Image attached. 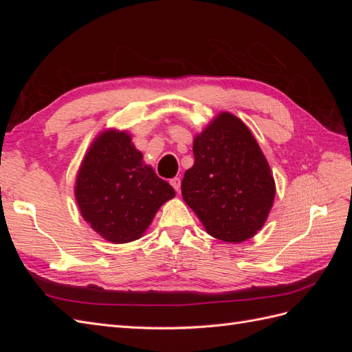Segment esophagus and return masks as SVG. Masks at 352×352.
Listing matches in <instances>:
<instances>
[{
    "label": "esophagus",
    "mask_w": 352,
    "mask_h": 352,
    "mask_svg": "<svg viewBox=\"0 0 352 352\" xmlns=\"http://www.w3.org/2000/svg\"><path fill=\"white\" fill-rule=\"evenodd\" d=\"M170 184H172V186L175 188L176 192H179V190H180V184H182V182H180V177L170 179Z\"/></svg>",
    "instance_id": "34e87169"
}]
</instances>
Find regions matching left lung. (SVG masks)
<instances>
[{
    "label": "left lung",
    "instance_id": "1",
    "mask_svg": "<svg viewBox=\"0 0 352 352\" xmlns=\"http://www.w3.org/2000/svg\"><path fill=\"white\" fill-rule=\"evenodd\" d=\"M192 150L195 163L182 180L186 204L211 236L235 243L252 238L273 206L274 179L248 127L221 113Z\"/></svg>",
    "mask_w": 352,
    "mask_h": 352
}]
</instances>
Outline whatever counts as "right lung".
I'll return each mask as SVG.
<instances>
[{"label": "right lung", "instance_id": "right-lung-1", "mask_svg": "<svg viewBox=\"0 0 352 352\" xmlns=\"http://www.w3.org/2000/svg\"><path fill=\"white\" fill-rule=\"evenodd\" d=\"M74 195L83 219L114 243L141 238L175 189L142 164L126 132L100 135L79 168Z\"/></svg>", "mask_w": 352, "mask_h": 352}]
</instances>
